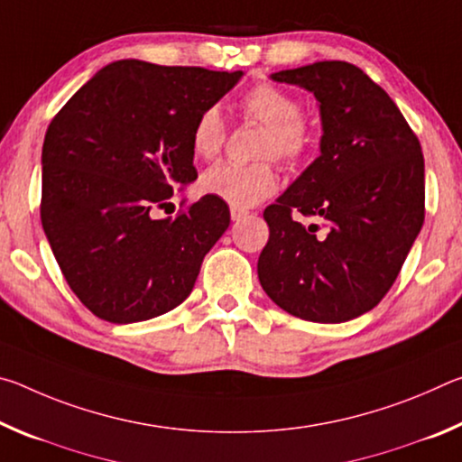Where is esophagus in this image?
Returning a JSON list of instances; mask_svg holds the SVG:
<instances>
[{
    "label": "esophagus",
    "instance_id": "esophagus-1",
    "mask_svg": "<svg viewBox=\"0 0 462 462\" xmlns=\"http://www.w3.org/2000/svg\"><path fill=\"white\" fill-rule=\"evenodd\" d=\"M230 216H232L234 222H240L242 217L248 216V212H246V209H242V208H230Z\"/></svg>",
    "mask_w": 462,
    "mask_h": 462
}]
</instances>
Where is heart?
I'll return each mask as SVG.
<instances>
[{"instance_id":"1","label":"heart","mask_w":462,"mask_h":462,"mask_svg":"<svg viewBox=\"0 0 462 462\" xmlns=\"http://www.w3.org/2000/svg\"><path fill=\"white\" fill-rule=\"evenodd\" d=\"M246 118L264 126L259 148L261 159L275 156L289 167L300 165L314 148L316 136L311 124L301 116V106L291 93L261 83L240 101ZM191 151L199 159H214L226 140V122L216 106L201 109L191 126ZM279 185L277 169L269 161L238 165L217 162L201 177L203 193L226 201L232 208H253L275 193Z\"/></svg>"}]
</instances>
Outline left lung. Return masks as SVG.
Wrapping results in <instances>:
<instances>
[{"instance_id": "8db88e82", "label": "left lung", "mask_w": 462, "mask_h": 462, "mask_svg": "<svg viewBox=\"0 0 462 462\" xmlns=\"http://www.w3.org/2000/svg\"><path fill=\"white\" fill-rule=\"evenodd\" d=\"M314 93L319 156L264 209L269 242L259 281L281 310L338 324L385 297L424 224V154L418 136L369 75L319 60L271 75ZM318 215L319 233L291 214Z\"/></svg>"}]
</instances>
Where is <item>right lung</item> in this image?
I'll return each instance as SVG.
<instances>
[{"label": "right lung", "mask_w": 462, "mask_h": 462, "mask_svg": "<svg viewBox=\"0 0 462 462\" xmlns=\"http://www.w3.org/2000/svg\"><path fill=\"white\" fill-rule=\"evenodd\" d=\"M242 71L126 59L97 71L60 107L42 144L41 220L69 287L91 314L132 324L189 297L203 256L230 226L203 195L154 220L177 185L198 179L191 126Z\"/></svg>", "instance_id": "1"}]
</instances>
